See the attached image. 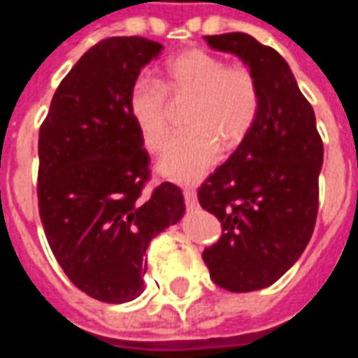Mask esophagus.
Instances as JSON below:
<instances>
[{
  "label": "esophagus",
  "mask_w": 358,
  "mask_h": 358,
  "mask_svg": "<svg viewBox=\"0 0 358 358\" xmlns=\"http://www.w3.org/2000/svg\"><path fill=\"white\" fill-rule=\"evenodd\" d=\"M184 201H186L187 209H196L197 207V196L194 187H184Z\"/></svg>",
  "instance_id": "1"
}]
</instances>
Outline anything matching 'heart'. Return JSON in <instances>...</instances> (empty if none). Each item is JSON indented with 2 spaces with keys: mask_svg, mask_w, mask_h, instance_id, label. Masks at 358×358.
<instances>
[{
  "mask_svg": "<svg viewBox=\"0 0 358 358\" xmlns=\"http://www.w3.org/2000/svg\"><path fill=\"white\" fill-rule=\"evenodd\" d=\"M172 104L187 102L184 126L159 159V172L174 182H196L236 149L256 126L262 94L246 66L227 64L207 50L182 52L164 67L161 85L139 77L129 89L127 108L149 151H161L171 136Z\"/></svg>",
  "mask_w": 358,
  "mask_h": 358,
  "instance_id": "obj_1",
  "label": "heart"
}]
</instances>
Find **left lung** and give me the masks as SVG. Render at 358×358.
Returning <instances> with one entry per match:
<instances>
[{
	"mask_svg": "<svg viewBox=\"0 0 358 358\" xmlns=\"http://www.w3.org/2000/svg\"><path fill=\"white\" fill-rule=\"evenodd\" d=\"M205 40L248 66L262 104L244 143L197 189L199 205L222 227L221 238L203 250V262L215 285L257 291L287 273L310 242L324 143L314 110L279 52L244 32Z\"/></svg>",
	"mask_w": 358,
	"mask_h": 358,
	"instance_id": "1",
	"label": "left lung"
}]
</instances>
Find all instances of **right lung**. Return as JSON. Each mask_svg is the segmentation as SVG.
I'll list each match as a JSON object with an SVG mask.
<instances>
[{
    "mask_svg": "<svg viewBox=\"0 0 358 358\" xmlns=\"http://www.w3.org/2000/svg\"><path fill=\"white\" fill-rule=\"evenodd\" d=\"M162 44L112 36L87 50L54 92L38 134V211L69 281L102 302L143 292L149 242L186 211L178 186L145 192L149 155L129 89Z\"/></svg>",
    "mask_w": 358,
    "mask_h": 358,
    "instance_id": "add662e5",
    "label": "right lung"
}]
</instances>
